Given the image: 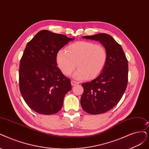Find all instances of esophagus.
I'll return each instance as SVG.
<instances>
[{
    "label": "esophagus",
    "mask_w": 149,
    "mask_h": 149,
    "mask_svg": "<svg viewBox=\"0 0 149 149\" xmlns=\"http://www.w3.org/2000/svg\"><path fill=\"white\" fill-rule=\"evenodd\" d=\"M79 83L77 81H74V80H72L71 81V85L72 86H75V85H79Z\"/></svg>",
    "instance_id": "1"
}]
</instances>
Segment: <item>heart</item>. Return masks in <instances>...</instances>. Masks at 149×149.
<instances>
[{"mask_svg": "<svg viewBox=\"0 0 149 149\" xmlns=\"http://www.w3.org/2000/svg\"><path fill=\"white\" fill-rule=\"evenodd\" d=\"M107 59L105 48L90 41L75 42L67 51L60 49L56 54L57 64L64 75H70L77 66L73 77L79 80L96 77L102 72Z\"/></svg>", "mask_w": 149, "mask_h": 149, "instance_id": "heart-1", "label": "heart"}]
</instances>
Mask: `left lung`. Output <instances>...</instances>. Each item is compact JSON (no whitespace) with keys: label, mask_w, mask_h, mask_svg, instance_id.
Segmentation results:
<instances>
[{"label":"left lung","mask_w":149,"mask_h":149,"mask_svg":"<svg viewBox=\"0 0 149 149\" xmlns=\"http://www.w3.org/2000/svg\"><path fill=\"white\" fill-rule=\"evenodd\" d=\"M82 37L100 42L107 52V59L102 72L96 79L81 84L84 91L81 106L90 114L105 113L117 105L126 90L128 60L122 46L109 34L100 33Z\"/></svg>","instance_id":"8db88e82"}]
</instances>
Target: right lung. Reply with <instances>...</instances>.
<instances>
[{"instance_id":"1","label":"right lung","mask_w":149,"mask_h":149,"mask_svg":"<svg viewBox=\"0 0 149 149\" xmlns=\"http://www.w3.org/2000/svg\"><path fill=\"white\" fill-rule=\"evenodd\" d=\"M74 39L42 30L27 43L20 61L19 90L34 111L51 115L61 109L64 97L72 86L70 79L57 67L56 54Z\"/></svg>"}]
</instances>
